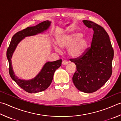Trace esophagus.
Returning <instances> with one entry per match:
<instances>
[{
  "instance_id": "1",
  "label": "esophagus",
  "mask_w": 121,
  "mask_h": 121,
  "mask_svg": "<svg viewBox=\"0 0 121 121\" xmlns=\"http://www.w3.org/2000/svg\"><path fill=\"white\" fill-rule=\"evenodd\" d=\"M68 64V61H66V60H63V61H62V64H63V65H67Z\"/></svg>"
}]
</instances>
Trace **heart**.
Returning <instances> with one entry per match:
<instances>
[{
  "label": "heart",
  "mask_w": 121,
  "mask_h": 121,
  "mask_svg": "<svg viewBox=\"0 0 121 121\" xmlns=\"http://www.w3.org/2000/svg\"><path fill=\"white\" fill-rule=\"evenodd\" d=\"M81 32H75L67 34L58 37L57 43L62 48L68 47V53L73 58H77L81 56L87 48L88 41L87 38L82 36ZM55 49L60 52V48L55 45Z\"/></svg>",
  "instance_id": "obj_1"
}]
</instances>
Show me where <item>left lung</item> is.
Wrapping results in <instances>:
<instances>
[{"instance_id":"left-lung-1","label":"left lung","mask_w":121,"mask_h":121,"mask_svg":"<svg viewBox=\"0 0 121 121\" xmlns=\"http://www.w3.org/2000/svg\"><path fill=\"white\" fill-rule=\"evenodd\" d=\"M83 22L94 33L91 46L85 54L78 58L70 59L77 69L72 79L79 91L91 93L102 87L111 76L114 51L103 27L90 20Z\"/></svg>"}]
</instances>
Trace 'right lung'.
Returning a JSON list of instances; mask_svg holds the SVG:
<instances>
[{"mask_svg":"<svg viewBox=\"0 0 121 121\" xmlns=\"http://www.w3.org/2000/svg\"><path fill=\"white\" fill-rule=\"evenodd\" d=\"M51 24V22L46 20L40 22L35 26L27 27L22 30L18 31L13 36L7 51V58L9 65V72L11 78L22 89L29 93L42 92L49 87L53 80L54 73L61 66L62 60H59L54 61L46 62L39 73L34 78L25 80L19 78L15 75L11 64V58L17 45L22 39L26 37L43 33L49 28Z\"/></svg>","mask_w":121,"mask_h":121,"instance_id":"add662e5","label":"right lung"}]
</instances>
